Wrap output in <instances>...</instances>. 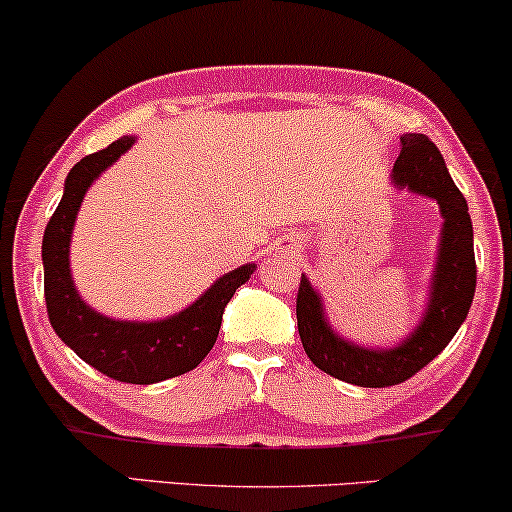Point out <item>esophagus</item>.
<instances>
[{
	"mask_svg": "<svg viewBox=\"0 0 512 512\" xmlns=\"http://www.w3.org/2000/svg\"><path fill=\"white\" fill-rule=\"evenodd\" d=\"M296 251H298V244L294 240H289V237H284V240L277 242V247H275V254H280V256H294Z\"/></svg>",
	"mask_w": 512,
	"mask_h": 512,
	"instance_id": "obj_1",
	"label": "esophagus"
}]
</instances>
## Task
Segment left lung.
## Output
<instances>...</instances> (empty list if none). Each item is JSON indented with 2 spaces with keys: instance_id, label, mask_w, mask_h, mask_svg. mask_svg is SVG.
<instances>
[{
  "instance_id": "obj_1",
  "label": "left lung",
  "mask_w": 512,
  "mask_h": 512,
  "mask_svg": "<svg viewBox=\"0 0 512 512\" xmlns=\"http://www.w3.org/2000/svg\"><path fill=\"white\" fill-rule=\"evenodd\" d=\"M400 145L393 185L435 199L444 218L421 322L393 348H364L334 331L320 291L308 277L303 275L298 284L296 320L305 355L324 374L362 388L397 386L433 362L466 322L475 296L473 223L466 197L451 181L442 152L428 136L402 134Z\"/></svg>"
}]
</instances>
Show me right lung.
Returning a JSON list of instances; mask_svg holds the SVG:
<instances>
[{
    "instance_id": "add662e5",
    "label": "right lung",
    "mask_w": 512,
    "mask_h": 512,
    "mask_svg": "<svg viewBox=\"0 0 512 512\" xmlns=\"http://www.w3.org/2000/svg\"><path fill=\"white\" fill-rule=\"evenodd\" d=\"M136 136H124L105 150L79 159L65 178L58 204L44 230L46 313L58 338L86 364L122 383L150 386L195 369L214 348L223 310L232 294L249 282L256 263L225 272L181 313L152 322L112 320L79 296L70 272V242L86 190L124 155Z\"/></svg>"
}]
</instances>
